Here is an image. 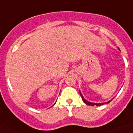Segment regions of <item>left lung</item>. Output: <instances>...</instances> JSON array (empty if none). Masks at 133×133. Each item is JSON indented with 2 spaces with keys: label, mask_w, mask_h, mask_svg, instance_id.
Masks as SVG:
<instances>
[{
  "label": "left lung",
  "mask_w": 133,
  "mask_h": 133,
  "mask_svg": "<svg viewBox=\"0 0 133 133\" xmlns=\"http://www.w3.org/2000/svg\"><path fill=\"white\" fill-rule=\"evenodd\" d=\"M80 95H81V97H82V99H83V102H84V103H86L87 104H88V105H90V106H100V105H102V104H107V103H109L110 101H110L107 102V103H90V102L87 101H86V100L84 99V97H83V95H82V94H81V92H80Z\"/></svg>",
  "instance_id": "obj_1"
}]
</instances>
